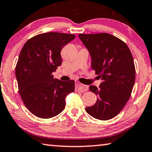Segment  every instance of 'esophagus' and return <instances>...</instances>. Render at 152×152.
Returning <instances> with one entry per match:
<instances>
[{
  "label": "esophagus",
  "mask_w": 152,
  "mask_h": 152,
  "mask_svg": "<svg viewBox=\"0 0 152 152\" xmlns=\"http://www.w3.org/2000/svg\"><path fill=\"white\" fill-rule=\"evenodd\" d=\"M88 90V87L84 85L81 84L79 82H76L75 83V91L79 92H86Z\"/></svg>",
  "instance_id": "34e87169"
}]
</instances>
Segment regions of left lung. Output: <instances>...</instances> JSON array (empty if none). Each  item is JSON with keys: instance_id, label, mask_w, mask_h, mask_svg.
<instances>
[{"instance_id": "obj_1", "label": "left lung", "mask_w": 152, "mask_h": 152, "mask_svg": "<svg viewBox=\"0 0 152 152\" xmlns=\"http://www.w3.org/2000/svg\"><path fill=\"white\" fill-rule=\"evenodd\" d=\"M79 37L91 56V68L102 80L99 88L89 86L97 99L95 105L86 107V112L100 120L112 119L124 107L134 86L131 51L124 41L108 33L79 34Z\"/></svg>"}]
</instances>
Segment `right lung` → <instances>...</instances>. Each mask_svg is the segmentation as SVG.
Listing matches in <instances>:
<instances>
[{
  "mask_svg": "<svg viewBox=\"0 0 152 152\" xmlns=\"http://www.w3.org/2000/svg\"><path fill=\"white\" fill-rule=\"evenodd\" d=\"M75 38L55 32L28 40L20 53L15 69L18 92L30 112L42 119L57 115L65 107V97L75 90V81H62L52 73L62 63L61 50Z\"/></svg>",
  "mask_w": 152,
  "mask_h": 152,
  "instance_id": "obj_1",
  "label": "right lung"
}]
</instances>
